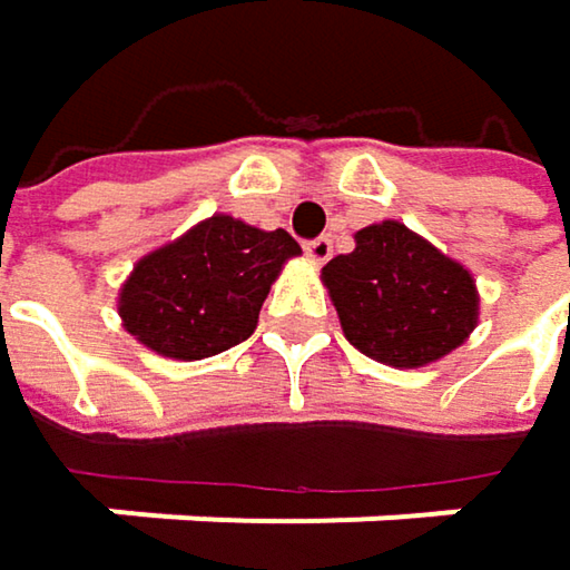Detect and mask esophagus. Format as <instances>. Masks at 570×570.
<instances>
[{
	"instance_id": "obj_1",
	"label": "esophagus",
	"mask_w": 570,
	"mask_h": 570,
	"mask_svg": "<svg viewBox=\"0 0 570 570\" xmlns=\"http://www.w3.org/2000/svg\"><path fill=\"white\" fill-rule=\"evenodd\" d=\"M306 257L313 261V264H326L330 257H333V240L330 237H316V240H306Z\"/></svg>"
}]
</instances>
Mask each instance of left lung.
Returning a JSON list of instances; mask_svg holds the SVG:
<instances>
[{"mask_svg":"<svg viewBox=\"0 0 570 570\" xmlns=\"http://www.w3.org/2000/svg\"><path fill=\"white\" fill-rule=\"evenodd\" d=\"M323 286L346 340L396 370L442 360L479 323L472 274L399 220L356 230L353 254L323 267Z\"/></svg>","mask_w":570,"mask_h":570,"instance_id":"8db88e82","label":"left lung"}]
</instances>
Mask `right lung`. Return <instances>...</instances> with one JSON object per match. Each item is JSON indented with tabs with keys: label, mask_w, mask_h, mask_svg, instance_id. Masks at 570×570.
Masks as SVG:
<instances>
[{
	"label": "right lung",
	"mask_w": 570,
	"mask_h": 570,
	"mask_svg": "<svg viewBox=\"0 0 570 570\" xmlns=\"http://www.w3.org/2000/svg\"><path fill=\"white\" fill-rule=\"evenodd\" d=\"M299 244L230 214L194 224L141 257L118 293L125 330L168 360H204L244 343Z\"/></svg>",
	"instance_id": "right-lung-1"
}]
</instances>
